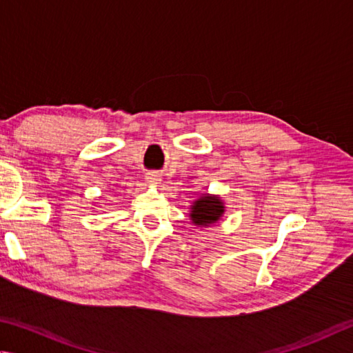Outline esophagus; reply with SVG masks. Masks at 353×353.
<instances>
[{"label": "esophagus", "mask_w": 353, "mask_h": 353, "mask_svg": "<svg viewBox=\"0 0 353 353\" xmlns=\"http://www.w3.org/2000/svg\"><path fill=\"white\" fill-rule=\"evenodd\" d=\"M145 181L148 184H159L161 183V175L158 172H148L145 175Z\"/></svg>", "instance_id": "1"}]
</instances>
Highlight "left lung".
<instances>
[{
    "label": "left lung",
    "instance_id": "1",
    "mask_svg": "<svg viewBox=\"0 0 353 353\" xmlns=\"http://www.w3.org/2000/svg\"><path fill=\"white\" fill-rule=\"evenodd\" d=\"M225 214V203L217 195H201L190 206V220L196 226L206 228L209 225L217 223Z\"/></svg>",
    "mask_w": 353,
    "mask_h": 353
}]
</instances>
